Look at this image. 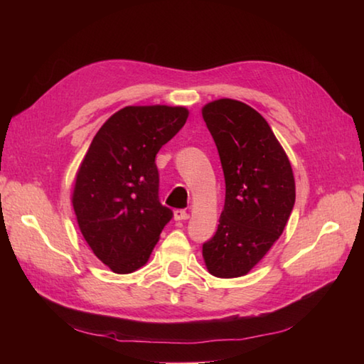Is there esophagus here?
<instances>
[{"mask_svg": "<svg viewBox=\"0 0 364 364\" xmlns=\"http://www.w3.org/2000/svg\"><path fill=\"white\" fill-rule=\"evenodd\" d=\"M173 218L178 221H183V220H188L189 218V213L186 210H181V208H178V210L173 212Z\"/></svg>", "mask_w": 364, "mask_h": 364, "instance_id": "obj_1", "label": "esophagus"}]
</instances>
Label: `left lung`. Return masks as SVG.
<instances>
[{"label":"left lung","instance_id":"left-lung-1","mask_svg":"<svg viewBox=\"0 0 364 364\" xmlns=\"http://www.w3.org/2000/svg\"><path fill=\"white\" fill-rule=\"evenodd\" d=\"M202 117L217 144L226 194L218 230L202 245L208 273L247 274L284 231L295 204L291 162L268 122L247 104L208 102Z\"/></svg>","mask_w":364,"mask_h":364}]
</instances>
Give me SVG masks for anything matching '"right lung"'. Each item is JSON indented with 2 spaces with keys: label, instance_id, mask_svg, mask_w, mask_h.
<instances>
[{
  "label": "right lung",
  "instance_id": "right-lung-1",
  "mask_svg": "<svg viewBox=\"0 0 364 364\" xmlns=\"http://www.w3.org/2000/svg\"><path fill=\"white\" fill-rule=\"evenodd\" d=\"M188 115L186 107H123L100 128L80 165L72 194L80 231L114 273L146 264L173 217L159 200L156 156Z\"/></svg>",
  "mask_w": 364,
  "mask_h": 364
}]
</instances>
